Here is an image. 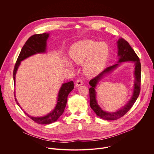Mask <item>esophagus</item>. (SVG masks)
<instances>
[{
  "label": "esophagus",
  "instance_id": "34e87169",
  "mask_svg": "<svg viewBox=\"0 0 154 154\" xmlns=\"http://www.w3.org/2000/svg\"><path fill=\"white\" fill-rule=\"evenodd\" d=\"M82 85H83V82L81 80H78L75 82V86H79Z\"/></svg>",
  "mask_w": 154,
  "mask_h": 154
}]
</instances>
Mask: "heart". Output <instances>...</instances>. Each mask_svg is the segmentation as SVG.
Instances as JSON below:
<instances>
[{"mask_svg": "<svg viewBox=\"0 0 154 154\" xmlns=\"http://www.w3.org/2000/svg\"><path fill=\"white\" fill-rule=\"evenodd\" d=\"M110 53V48L105 42H99L91 39L78 41L72 46L69 51L71 58L76 63L83 64L85 73L88 76H95L104 68ZM66 65L72 68V64Z\"/></svg>", "mask_w": 154, "mask_h": 154, "instance_id": "1", "label": "heart"}]
</instances>
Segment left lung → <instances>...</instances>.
Instances as JSON below:
<instances>
[{
	"instance_id": "8db88e82",
	"label": "left lung",
	"mask_w": 154,
	"mask_h": 154,
	"mask_svg": "<svg viewBox=\"0 0 154 154\" xmlns=\"http://www.w3.org/2000/svg\"><path fill=\"white\" fill-rule=\"evenodd\" d=\"M118 44V56L119 57V60L118 63L110 66L106 68L103 71L100 73L94 79L90 81V85L91 88L89 89L90 91V106L99 118L108 120L113 121L116 120L122 117L126 114L129 109L131 108L135 103V101L138 99L140 93V85H141V63L140 59L134 49L129 45L128 42L123 38H119L117 41ZM130 61L135 64V71L134 76L135 81L134 85V90L133 93V96L128 102L121 109L115 112H108L102 110L97 103L96 100V92L95 88L99 81L105 75L110 73L115 69L122 62Z\"/></svg>"
}]
</instances>
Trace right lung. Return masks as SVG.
Returning <instances> with one entry per match:
<instances>
[{"label":"right lung","mask_w":154,"mask_h":154,"mask_svg":"<svg viewBox=\"0 0 154 154\" xmlns=\"http://www.w3.org/2000/svg\"><path fill=\"white\" fill-rule=\"evenodd\" d=\"M49 36V33H45L42 34H36L30 37L25 43L21 49V51L17 59L13 71V79L15 85L16 74L20 62L28 57L36 54H42L46 52L47 40ZM74 89V82L72 81L63 83L58 92L57 102L53 110L42 117H33L29 116L25 112L26 115L35 122L39 124H49L58 120L60 116L63 113L64 108L66 105L67 99L70 92ZM15 100L17 105L20 106L14 94ZM22 109V108L20 107Z\"/></svg>","instance_id":"right-lung-1"}]
</instances>
